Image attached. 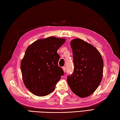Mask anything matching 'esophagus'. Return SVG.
<instances>
[{"label": "esophagus", "instance_id": "obj_1", "mask_svg": "<svg viewBox=\"0 0 120 120\" xmlns=\"http://www.w3.org/2000/svg\"><path fill=\"white\" fill-rule=\"evenodd\" d=\"M62 69H63V72H64V73L66 72V68L65 67H63V68H62Z\"/></svg>", "mask_w": 120, "mask_h": 120}]
</instances>
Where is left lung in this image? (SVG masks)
<instances>
[{"instance_id":"1","label":"left lung","mask_w":120,"mask_h":120,"mask_svg":"<svg viewBox=\"0 0 120 120\" xmlns=\"http://www.w3.org/2000/svg\"><path fill=\"white\" fill-rule=\"evenodd\" d=\"M74 70L67 78L70 88L81 98L91 95L99 86L103 76L104 62L99 51L79 38L71 41Z\"/></svg>"}]
</instances>
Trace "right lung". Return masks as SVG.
Returning a JSON list of instances; mask_svg holds the SVG:
<instances>
[{"instance_id":"add662e5","label":"right lung","mask_w":120,"mask_h":120,"mask_svg":"<svg viewBox=\"0 0 120 120\" xmlns=\"http://www.w3.org/2000/svg\"><path fill=\"white\" fill-rule=\"evenodd\" d=\"M66 39L50 36L37 40L27 48L21 62L23 82L34 95L42 97L55 90L64 74L58 66L57 50Z\"/></svg>"}]
</instances>
